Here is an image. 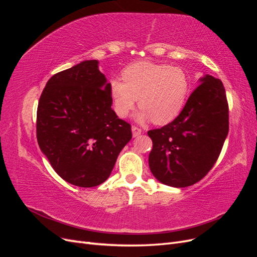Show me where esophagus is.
Wrapping results in <instances>:
<instances>
[{
  "label": "esophagus",
  "mask_w": 257,
  "mask_h": 257,
  "mask_svg": "<svg viewBox=\"0 0 257 257\" xmlns=\"http://www.w3.org/2000/svg\"><path fill=\"white\" fill-rule=\"evenodd\" d=\"M132 133H133V137H137L142 134V130L137 126H132Z\"/></svg>",
  "instance_id": "esophagus-1"
}]
</instances>
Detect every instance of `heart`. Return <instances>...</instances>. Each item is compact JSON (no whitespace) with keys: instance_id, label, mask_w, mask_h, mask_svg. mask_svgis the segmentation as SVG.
<instances>
[{"instance_id":"1","label":"heart","mask_w":257,"mask_h":257,"mask_svg":"<svg viewBox=\"0 0 257 257\" xmlns=\"http://www.w3.org/2000/svg\"><path fill=\"white\" fill-rule=\"evenodd\" d=\"M122 78H112L108 92L113 110L120 118L142 108L135 119L139 123L151 121L164 125L181 112L189 96L190 80L182 68L141 61L123 69Z\"/></svg>"}]
</instances>
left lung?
<instances>
[{
  "label": "left lung",
  "mask_w": 257,
  "mask_h": 257,
  "mask_svg": "<svg viewBox=\"0 0 257 257\" xmlns=\"http://www.w3.org/2000/svg\"><path fill=\"white\" fill-rule=\"evenodd\" d=\"M228 134V104L222 81L199 79L177 118L148 132L152 139L149 167L161 183L185 188L203 179L221 153Z\"/></svg>",
  "instance_id": "left-lung-1"
}]
</instances>
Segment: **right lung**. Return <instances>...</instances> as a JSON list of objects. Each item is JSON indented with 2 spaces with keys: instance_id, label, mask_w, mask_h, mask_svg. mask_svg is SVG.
<instances>
[{
  "instance_id": "add662e5",
  "label": "right lung",
  "mask_w": 257,
  "mask_h": 257,
  "mask_svg": "<svg viewBox=\"0 0 257 257\" xmlns=\"http://www.w3.org/2000/svg\"><path fill=\"white\" fill-rule=\"evenodd\" d=\"M97 60H85L46 83L37 107L42 152L63 180L80 188L105 182L131 141V125L112 110Z\"/></svg>"
}]
</instances>
